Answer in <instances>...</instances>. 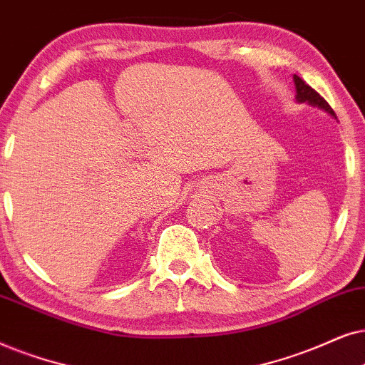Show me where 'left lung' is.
I'll use <instances>...</instances> for the list:
<instances>
[{
    "mask_svg": "<svg viewBox=\"0 0 365 365\" xmlns=\"http://www.w3.org/2000/svg\"><path fill=\"white\" fill-rule=\"evenodd\" d=\"M294 81H295V90H297V96H295V98H297L299 101H309V103L317 105V106H320V108H324L325 111H329L330 115L335 116L334 110L330 108V105L327 103V101H325L322 96H320L317 91L312 88V86L305 83L302 78L294 75Z\"/></svg>",
    "mask_w": 365,
    "mask_h": 365,
    "instance_id": "obj_1",
    "label": "left lung"
}]
</instances>
